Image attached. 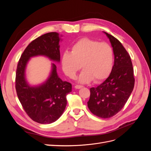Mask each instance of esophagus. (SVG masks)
I'll return each instance as SVG.
<instances>
[{
    "mask_svg": "<svg viewBox=\"0 0 151 151\" xmlns=\"http://www.w3.org/2000/svg\"><path fill=\"white\" fill-rule=\"evenodd\" d=\"M82 88H83V86L81 85H76L75 86V88H76V89H81Z\"/></svg>",
    "mask_w": 151,
    "mask_h": 151,
    "instance_id": "1",
    "label": "esophagus"
}]
</instances>
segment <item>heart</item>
Segmentation results:
<instances>
[{"label": "heart", "instance_id": "obj_1", "mask_svg": "<svg viewBox=\"0 0 151 151\" xmlns=\"http://www.w3.org/2000/svg\"><path fill=\"white\" fill-rule=\"evenodd\" d=\"M113 63V51L106 43L88 38L77 41L71 47V52H65L62 57V65L65 75L71 79L84 68L79 81L87 83L93 79L95 82L106 79L110 73Z\"/></svg>", "mask_w": 151, "mask_h": 151}]
</instances>
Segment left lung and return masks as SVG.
Returning <instances> with one entry per match:
<instances>
[{
    "label": "left lung",
    "mask_w": 151,
    "mask_h": 151,
    "mask_svg": "<svg viewBox=\"0 0 151 151\" xmlns=\"http://www.w3.org/2000/svg\"><path fill=\"white\" fill-rule=\"evenodd\" d=\"M113 47L115 61L109 76L96 88L90 89L88 102L94 115L108 118L115 115L125 106L133 91L135 79L130 55L120 41L106 32Z\"/></svg>",
    "instance_id": "left-lung-1"
}]
</instances>
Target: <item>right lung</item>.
Masks as SVG:
<instances>
[{
    "mask_svg": "<svg viewBox=\"0 0 151 151\" xmlns=\"http://www.w3.org/2000/svg\"><path fill=\"white\" fill-rule=\"evenodd\" d=\"M59 42L56 32L39 36L26 48L17 66L16 90L18 99L31 119L42 124L52 123L60 117L67 105V95L72 91V84L58 77L54 63L48 79L38 86H30L27 83L25 69L29 58L38 55L60 62Z\"/></svg>",
    "mask_w": 151,
    "mask_h": 151,
    "instance_id": "obj_1",
    "label": "right lung"
}]
</instances>
